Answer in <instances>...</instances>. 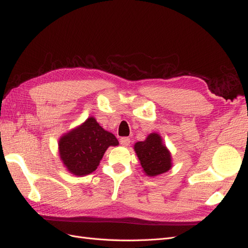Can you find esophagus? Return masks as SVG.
Returning <instances> with one entry per match:
<instances>
[{
    "label": "esophagus",
    "instance_id": "obj_1",
    "mask_svg": "<svg viewBox=\"0 0 248 248\" xmlns=\"http://www.w3.org/2000/svg\"><path fill=\"white\" fill-rule=\"evenodd\" d=\"M131 140L129 137H122L120 138V145L124 146V147H128L130 145Z\"/></svg>",
    "mask_w": 248,
    "mask_h": 248
}]
</instances>
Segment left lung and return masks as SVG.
<instances>
[{
	"instance_id": "1",
	"label": "left lung",
	"mask_w": 248,
	"mask_h": 248,
	"mask_svg": "<svg viewBox=\"0 0 248 248\" xmlns=\"http://www.w3.org/2000/svg\"><path fill=\"white\" fill-rule=\"evenodd\" d=\"M134 149L147 175L162 174L171 168V155L158 134L151 133L145 141L136 142Z\"/></svg>"
}]
</instances>
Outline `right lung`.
Segmentation results:
<instances>
[{
  "mask_svg": "<svg viewBox=\"0 0 248 248\" xmlns=\"http://www.w3.org/2000/svg\"><path fill=\"white\" fill-rule=\"evenodd\" d=\"M117 145V138L90 117L79 128L61 137L59 152L67 170L81 176L95 171L107 149Z\"/></svg>",
  "mask_w": 248,
  "mask_h": 248,
  "instance_id": "add662e5",
  "label": "right lung"
}]
</instances>
